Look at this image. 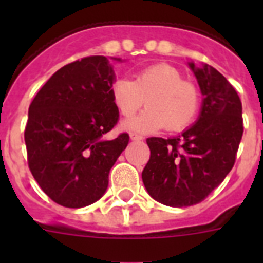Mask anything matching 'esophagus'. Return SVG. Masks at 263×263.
Wrapping results in <instances>:
<instances>
[{
    "label": "esophagus",
    "instance_id": "34e87169",
    "mask_svg": "<svg viewBox=\"0 0 263 263\" xmlns=\"http://www.w3.org/2000/svg\"><path fill=\"white\" fill-rule=\"evenodd\" d=\"M129 138H131L132 140H142V139H143V136L138 135V134H134V132H132V134H129Z\"/></svg>",
    "mask_w": 263,
    "mask_h": 263
}]
</instances>
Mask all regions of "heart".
Returning a JSON list of instances; mask_svg holds the SVG:
<instances>
[{
  "label": "heart",
  "instance_id": "obj_1",
  "mask_svg": "<svg viewBox=\"0 0 263 263\" xmlns=\"http://www.w3.org/2000/svg\"><path fill=\"white\" fill-rule=\"evenodd\" d=\"M111 101L125 119L143 106L147 109L135 120L123 124L125 129L153 132L165 127L179 132L190 127L200 107V91L195 83L183 79V73L168 64H156L139 71L134 82L116 79L110 88Z\"/></svg>",
  "mask_w": 263,
  "mask_h": 263
}]
</instances>
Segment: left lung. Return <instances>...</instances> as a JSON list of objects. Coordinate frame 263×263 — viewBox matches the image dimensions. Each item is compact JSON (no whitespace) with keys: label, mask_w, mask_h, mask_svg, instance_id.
Returning a JSON list of instances; mask_svg holds the SVG:
<instances>
[{"label":"left lung","mask_w":263,"mask_h":263,"mask_svg":"<svg viewBox=\"0 0 263 263\" xmlns=\"http://www.w3.org/2000/svg\"><path fill=\"white\" fill-rule=\"evenodd\" d=\"M194 72L203 102L194 125L179 136L148 138L142 179L153 199L172 208L202 202L233 168L243 136L241 101L232 84L203 64Z\"/></svg>","instance_id":"1"}]
</instances>
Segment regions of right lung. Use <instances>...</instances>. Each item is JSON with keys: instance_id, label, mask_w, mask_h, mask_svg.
<instances>
[{"instance_id": "1", "label": "right lung", "mask_w": 263, "mask_h": 263, "mask_svg": "<svg viewBox=\"0 0 263 263\" xmlns=\"http://www.w3.org/2000/svg\"><path fill=\"white\" fill-rule=\"evenodd\" d=\"M113 82L109 60L90 55L59 69L31 102L24 131L28 168L61 206L79 209L97 202L127 147L128 134L103 139L119 121Z\"/></svg>"}]
</instances>
